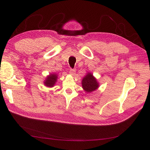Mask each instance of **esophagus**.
<instances>
[{
    "label": "esophagus",
    "mask_w": 150,
    "mask_h": 150,
    "mask_svg": "<svg viewBox=\"0 0 150 150\" xmlns=\"http://www.w3.org/2000/svg\"><path fill=\"white\" fill-rule=\"evenodd\" d=\"M69 73L71 75H74V74L75 73V70L73 69H70L69 70Z\"/></svg>",
    "instance_id": "34e87169"
}]
</instances>
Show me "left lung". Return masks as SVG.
<instances>
[{
    "label": "left lung",
    "mask_w": 150,
    "mask_h": 150,
    "mask_svg": "<svg viewBox=\"0 0 150 150\" xmlns=\"http://www.w3.org/2000/svg\"><path fill=\"white\" fill-rule=\"evenodd\" d=\"M82 86L86 92H91L96 91L98 88L99 85L93 75L88 74L82 80Z\"/></svg>",
    "instance_id": "8db88e82"
}]
</instances>
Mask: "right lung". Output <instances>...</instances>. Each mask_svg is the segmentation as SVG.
I'll use <instances>...</instances> for the list:
<instances>
[{
  "mask_svg": "<svg viewBox=\"0 0 150 150\" xmlns=\"http://www.w3.org/2000/svg\"><path fill=\"white\" fill-rule=\"evenodd\" d=\"M57 78L58 76L57 74H50L49 76H47L45 81L44 82L45 85L46 86H48V87H53L57 81Z\"/></svg>",
  "mask_w": 150,
  "mask_h": 150,
  "instance_id": "right-lung-1",
  "label": "right lung"
}]
</instances>
